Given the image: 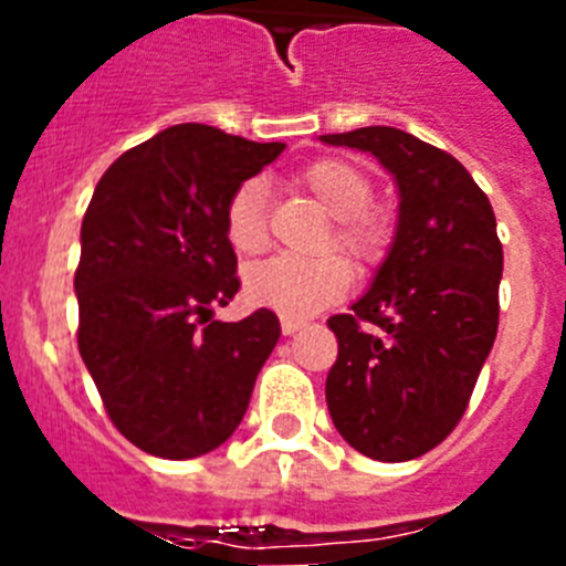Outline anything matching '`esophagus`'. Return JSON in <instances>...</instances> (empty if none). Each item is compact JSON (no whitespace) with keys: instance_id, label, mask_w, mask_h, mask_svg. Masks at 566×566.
I'll use <instances>...</instances> for the list:
<instances>
[{"instance_id":"34e87169","label":"esophagus","mask_w":566,"mask_h":566,"mask_svg":"<svg viewBox=\"0 0 566 566\" xmlns=\"http://www.w3.org/2000/svg\"><path fill=\"white\" fill-rule=\"evenodd\" d=\"M280 328H283V334H286V337H292L294 332H300V328H303V323H300V319L283 317L280 319Z\"/></svg>"}]
</instances>
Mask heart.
I'll list each match as a JSON object with an SVG mask.
<instances>
[{
    "instance_id": "1",
    "label": "heart",
    "mask_w": 566,
    "mask_h": 566,
    "mask_svg": "<svg viewBox=\"0 0 566 566\" xmlns=\"http://www.w3.org/2000/svg\"><path fill=\"white\" fill-rule=\"evenodd\" d=\"M300 181L334 218L332 238L357 263H374L388 247V223L368 212L371 184L354 164L323 158L300 172ZM227 238L240 254H258L266 247V184L247 178L227 203ZM352 286V266L339 254L317 258H269L247 272L249 303L280 317L306 319L332 306Z\"/></svg>"
}]
</instances>
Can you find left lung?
I'll return each instance as SVG.
<instances>
[{
  "instance_id": "1",
  "label": "left lung",
  "mask_w": 566,
  "mask_h": 566,
  "mask_svg": "<svg viewBox=\"0 0 566 566\" xmlns=\"http://www.w3.org/2000/svg\"><path fill=\"white\" fill-rule=\"evenodd\" d=\"M319 142L371 153L399 192L397 232L371 289L352 314L328 319L339 343L328 413L354 451L408 462L457 428L496 339V214L468 169L417 135L359 127Z\"/></svg>"
}]
</instances>
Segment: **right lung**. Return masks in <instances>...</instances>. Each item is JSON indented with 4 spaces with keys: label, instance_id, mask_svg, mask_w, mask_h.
<instances>
[{
    "label": "right lung",
    "instance_id": "obj_1",
    "mask_svg": "<svg viewBox=\"0 0 566 566\" xmlns=\"http://www.w3.org/2000/svg\"><path fill=\"white\" fill-rule=\"evenodd\" d=\"M286 144L175 124L102 175L82 221L78 352L135 448L195 459L227 442L280 339V319H212L238 294L227 203Z\"/></svg>",
    "mask_w": 566,
    "mask_h": 566
}]
</instances>
